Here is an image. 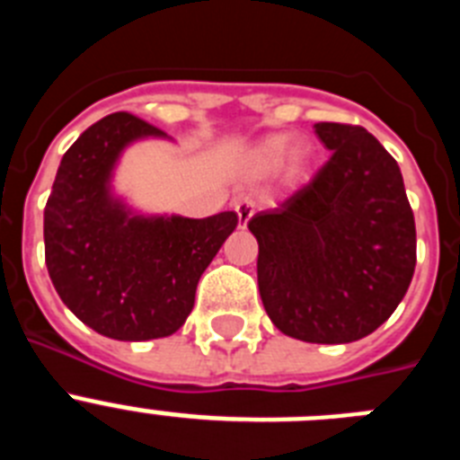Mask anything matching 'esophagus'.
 Returning <instances> with one entry per match:
<instances>
[{"instance_id": "34e87169", "label": "esophagus", "mask_w": 460, "mask_h": 460, "mask_svg": "<svg viewBox=\"0 0 460 460\" xmlns=\"http://www.w3.org/2000/svg\"><path fill=\"white\" fill-rule=\"evenodd\" d=\"M234 211H237L239 217V227H246V223L251 221V217L255 214V202L253 200H239L234 205Z\"/></svg>"}]
</instances>
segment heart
<instances>
[{
  "instance_id": "b5f03b06",
  "label": "heart",
  "mask_w": 460,
  "mask_h": 460,
  "mask_svg": "<svg viewBox=\"0 0 460 460\" xmlns=\"http://www.w3.org/2000/svg\"><path fill=\"white\" fill-rule=\"evenodd\" d=\"M290 136H271L267 140L258 142L255 147L249 149L246 158H243V168L251 177H267V174L276 172L280 168V164L286 161L288 156V168L295 172V170H302L311 158V147L306 142H296L290 147Z\"/></svg>"
}]
</instances>
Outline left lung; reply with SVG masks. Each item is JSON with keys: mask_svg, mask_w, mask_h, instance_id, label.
<instances>
[{"mask_svg": "<svg viewBox=\"0 0 460 460\" xmlns=\"http://www.w3.org/2000/svg\"><path fill=\"white\" fill-rule=\"evenodd\" d=\"M332 152L306 186L255 214L258 288L276 329L306 343H352L396 311L417 265L403 174L361 126L320 121Z\"/></svg>", "mask_w": 460, "mask_h": 460, "instance_id": "left-lung-1", "label": "left lung"}]
</instances>
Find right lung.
Instances as JSON below:
<instances>
[{
    "label": "right lung",
    "instance_id": "right-lung-1",
    "mask_svg": "<svg viewBox=\"0 0 460 460\" xmlns=\"http://www.w3.org/2000/svg\"><path fill=\"white\" fill-rule=\"evenodd\" d=\"M165 137L128 112L103 117L73 142L43 211L46 265L57 295L115 341L174 334L193 311L202 271L239 217H142L112 195V170L131 142Z\"/></svg>",
    "mask_w": 460,
    "mask_h": 460
}]
</instances>
